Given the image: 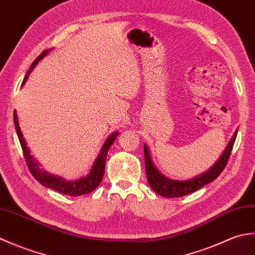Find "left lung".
<instances>
[{"mask_svg": "<svg viewBox=\"0 0 255 255\" xmlns=\"http://www.w3.org/2000/svg\"><path fill=\"white\" fill-rule=\"evenodd\" d=\"M237 133L238 129L234 133V136H232L228 145L226 147L223 154H221L220 158L216 161V163L211 166L208 171H206L203 174H200L196 177H193L191 180L187 181H174L171 180V178L165 177L164 175H162L159 170L154 166L152 160H151L149 149L147 145L144 144L145 174H147L149 185L156 194L169 198L185 196V195L196 192L197 189L205 186L206 184L216 180V178L220 175V173L224 171L227 165V162L229 160L232 147H234L235 144Z\"/></svg>", "mask_w": 255, "mask_h": 255, "instance_id": "1", "label": "left lung"}]
</instances>
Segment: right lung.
I'll use <instances>...</instances> for the list:
<instances>
[{"label": "right lung", "mask_w": 255, "mask_h": 255, "mask_svg": "<svg viewBox=\"0 0 255 255\" xmlns=\"http://www.w3.org/2000/svg\"><path fill=\"white\" fill-rule=\"evenodd\" d=\"M48 52H49V50H45L34 62L31 63V66L28 71H27L21 85L25 84L27 79L29 77L30 72L32 71V69L37 66V63L39 62ZM14 125H15L16 133H17V137L21 145V150H23V154H24L27 166H28L31 175L34 176L36 180L41 184V185H44L48 188H51L53 191L59 192L61 194L69 195V196H81V195L89 194L91 192H93L94 189L100 185V183L103 180V176H104L107 152L108 150H110L111 145L114 143V141H115L118 136L117 131L113 132L111 136L106 139V141L104 145H103L99 156L96 158L94 164L92 166V169L88 175L84 177H81L79 180H75V181H66L61 176L49 174V173H47L46 171L40 169V164L38 163L34 156L30 154V150L28 147H27V143L25 141L23 134H21L19 125H18L17 114H16L15 111H14Z\"/></svg>", "instance_id": "obj_1"}]
</instances>
